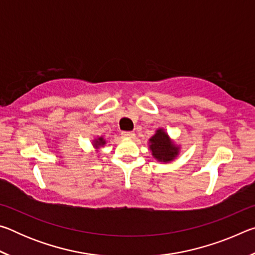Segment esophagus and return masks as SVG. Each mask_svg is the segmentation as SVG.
Returning a JSON list of instances; mask_svg holds the SVG:
<instances>
[{
	"mask_svg": "<svg viewBox=\"0 0 255 255\" xmlns=\"http://www.w3.org/2000/svg\"><path fill=\"white\" fill-rule=\"evenodd\" d=\"M122 135L126 138H133L135 137V132L133 131H123Z\"/></svg>",
	"mask_w": 255,
	"mask_h": 255,
	"instance_id": "1",
	"label": "esophagus"
}]
</instances>
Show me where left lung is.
Returning <instances> with one entry per match:
<instances>
[{"mask_svg": "<svg viewBox=\"0 0 255 255\" xmlns=\"http://www.w3.org/2000/svg\"><path fill=\"white\" fill-rule=\"evenodd\" d=\"M149 149L158 162L169 163L178 156L180 147L171 140L164 129L158 128L155 135L149 138Z\"/></svg>", "mask_w": 255, "mask_h": 255, "instance_id": "1", "label": "left lung"}]
</instances>
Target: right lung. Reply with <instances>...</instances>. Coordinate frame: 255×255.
Here are the masks:
<instances>
[{
  "instance_id": "1",
  "label": "right lung",
  "mask_w": 255,
  "mask_h": 255,
  "mask_svg": "<svg viewBox=\"0 0 255 255\" xmlns=\"http://www.w3.org/2000/svg\"><path fill=\"white\" fill-rule=\"evenodd\" d=\"M105 144H106V139L103 137H98L93 140V147L96 149H99L101 146H103Z\"/></svg>"
}]
</instances>
